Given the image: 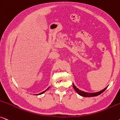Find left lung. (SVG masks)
<instances>
[{
	"label": "left lung",
	"instance_id": "obj_1",
	"mask_svg": "<svg viewBox=\"0 0 120 120\" xmlns=\"http://www.w3.org/2000/svg\"><path fill=\"white\" fill-rule=\"evenodd\" d=\"M73 86L74 90H75L76 91V92H77L78 94L79 95H81V96H84V97H93V96H98V95H99L101 94L102 93H103L104 91L106 90V89L108 88V87H106V88L102 90L99 91V92L94 93H86V92H84V91L80 90L78 89L77 88H76V86L74 85L73 83Z\"/></svg>",
	"mask_w": 120,
	"mask_h": 120
}]
</instances>
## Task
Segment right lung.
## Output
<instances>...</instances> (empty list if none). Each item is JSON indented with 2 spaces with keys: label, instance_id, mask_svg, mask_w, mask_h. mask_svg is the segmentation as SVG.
I'll return each mask as SVG.
<instances>
[{
  "label": "right lung",
  "instance_id": "obj_1",
  "mask_svg": "<svg viewBox=\"0 0 120 120\" xmlns=\"http://www.w3.org/2000/svg\"><path fill=\"white\" fill-rule=\"evenodd\" d=\"M48 89H49V88H48ZM47 89H46V90H45V91H42V93H40V94H37V95H40V94H43V93H44L45 92V91H46V90H47Z\"/></svg>",
  "mask_w": 120,
  "mask_h": 120
}]
</instances>
